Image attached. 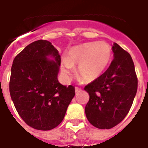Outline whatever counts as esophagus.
Returning a JSON list of instances; mask_svg holds the SVG:
<instances>
[{"label": "esophagus", "mask_w": 148, "mask_h": 148, "mask_svg": "<svg viewBox=\"0 0 148 148\" xmlns=\"http://www.w3.org/2000/svg\"><path fill=\"white\" fill-rule=\"evenodd\" d=\"M75 92L77 93V92H80V91H81L82 88H79V87H75Z\"/></svg>", "instance_id": "esophagus-1"}]
</instances>
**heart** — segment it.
Segmentation results:
<instances>
[{
  "mask_svg": "<svg viewBox=\"0 0 148 148\" xmlns=\"http://www.w3.org/2000/svg\"><path fill=\"white\" fill-rule=\"evenodd\" d=\"M112 47L108 42H86L72 47L62 63V72L68 75L73 66H78V75L85 82L97 79L105 72L112 60Z\"/></svg>",
  "mask_w": 148,
  "mask_h": 148,
  "instance_id": "b5f03b06",
  "label": "heart"
}]
</instances>
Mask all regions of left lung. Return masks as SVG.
I'll return each instance as SVG.
<instances>
[{
  "label": "left lung",
  "instance_id": "8db88e82",
  "mask_svg": "<svg viewBox=\"0 0 148 148\" xmlns=\"http://www.w3.org/2000/svg\"><path fill=\"white\" fill-rule=\"evenodd\" d=\"M114 59L107 70L84 89L89 95L85 112L88 121L99 129L112 128L129 112L138 89L132 58L119 44L112 47Z\"/></svg>",
  "mask_w": 148,
  "mask_h": 148
}]
</instances>
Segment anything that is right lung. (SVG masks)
I'll return each mask as SVG.
<instances>
[{
	"mask_svg": "<svg viewBox=\"0 0 148 148\" xmlns=\"http://www.w3.org/2000/svg\"><path fill=\"white\" fill-rule=\"evenodd\" d=\"M50 55L54 60H47ZM61 58L50 42L34 41L16 56L9 89L16 112L34 129L49 131L63 120L75 87L57 79Z\"/></svg>",
	"mask_w": 148,
	"mask_h": 148,
	"instance_id": "add662e5",
	"label": "right lung"
}]
</instances>
